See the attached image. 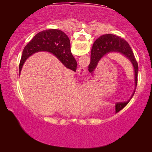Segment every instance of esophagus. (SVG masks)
Returning <instances> with one entry per match:
<instances>
[{
  "instance_id": "34e87169",
  "label": "esophagus",
  "mask_w": 152,
  "mask_h": 152,
  "mask_svg": "<svg viewBox=\"0 0 152 152\" xmlns=\"http://www.w3.org/2000/svg\"><path fill=\"white\" fill-rule=\"evenodd\" d=\"M77 72H78L79 76H84L86 73V69L84 66H80L77 70Z\"/></svg>"
}]
</instances>
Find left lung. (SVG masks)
Segmentation results:
<instances>
[{
    "label": "left lung",
    "instance_id": "1",
    "mask_svg": "<svg viewBox=\"0 0 152 152\" xmlns=\"http://www.w3.org/2000/svg\"><path fill=\"white\" fill-rule=\"evenodd\" d=\"M110 52H119L126 56L131 61L134 68L135 86H137L138 64L135 60L133 51L130 45L125 39L115 35L105 34L101 35L95 41L91 50V63L88 66V71L90 72H92L96 68L99 61L103 56ZM134 92L133 95L134 94ZM129 101L117 103L115 105V108L116 109H118V110L122 109L127 104Z\"/></svg>",
    "mask_w": 152,
    "mask_h": 152
}]
</instances>
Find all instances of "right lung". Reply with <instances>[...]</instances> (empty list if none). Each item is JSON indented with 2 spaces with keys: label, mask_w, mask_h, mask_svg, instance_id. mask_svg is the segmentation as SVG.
Masks as SVG:
<instances>
[{
  "label": "right lung",
  "mask_w": 152,
  "mask_h": 152,
  "mask_svg": "<svg viewBox=\"0 0 152 152\" xmlns=\"http://www.w3.org/2000/svg\"><path fill=\"white\" fill-rule=\"evenodd\" d=\"M52 53L66 68L76 72L77 62L71 53L70 42L62 31L50 29L36 34L23 51L19 64V72L25 60L37 51Z\"/></svg>",
  "instance_id": "add662e5"
}]
</instances>
